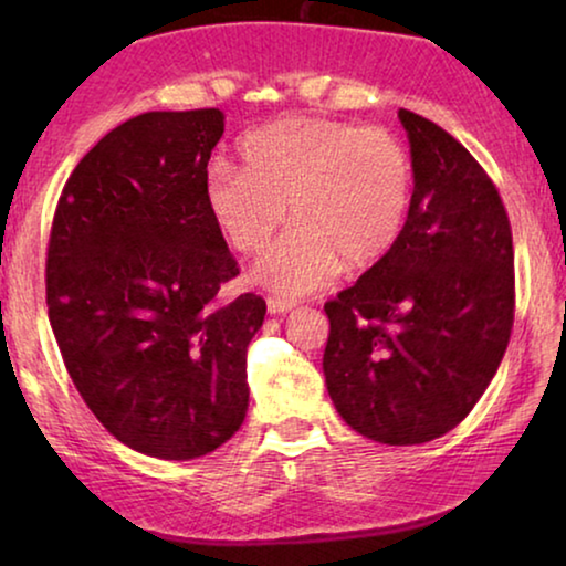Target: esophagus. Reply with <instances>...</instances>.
Masks as SVG:
<instances>
[{
    "label": "esophagus",
    "mask_w": 566,
    "mask_h": 566,
    "mask_svg": "<svg viewBox=\"0 0 566 566\" xmlns=\"http://www.w3.org/2000/svg\"><path fill=\"white\" fill-rule=\"evenodd\" d=\"M293 306H296V304H293L291 298H281V296H268V312H270V314H285V312H291Z\"/></svg>",
    "instance_id": "34e87169"
}]
</instances>
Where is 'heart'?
<instances>
[{"label":"heart","instance_id":"1","mask_svg":"<svg viewBox=\"0 0 566 566\" xmlns=\"http://www.w3.org/2000/svg\"><path fill=\"white\" fill-rule=\"evenodd\" d=\"M242 169L227 161L206 177V208L234 252L252 254L285 221L298 223L252 268V281L296 298L332 281L339 262L368 268L397 247L407 227L415 167L386 128L329 118H283L239 146Z\"/></svg>","mask_w":566,"mask_h":566}]
</instances>
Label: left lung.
<instances>
[{"instance_id":"obj_1","label":"left lung","mask_w":566,"mask_h":566,"mask_svg":"<svg viewBox=\"0 0 566 566\" xmlns=\"http://www.w3.org/2000/svg\"><path fill=\"white\" fill-rule=\"evenodd\" d=\"M415 190L394 250L324 304V378L355 432L420 446L467 417L515 316L513 231L490 175L451 134L399 111Z\"/></svg>"}]
</instances>
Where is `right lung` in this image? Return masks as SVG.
Here are the masks:
<instances>
[{"instance_id":"1","label":"right lung","mask_w":566,"mask_h":566,"mask_svg":"<svg viewBox=\"0 0 566 566\" xmlns=\"http://www.w3.org/2000/svg\"><path fill=\"white\" fill-rule=\"evenodd\" d=\"M223 113L154 111L99 138L61 190L45 304L61 358L103 428L165 461L206 455L242 428L247 345L265 319L208 216Z\"/></svg>"}]
</instances>
